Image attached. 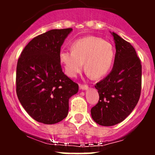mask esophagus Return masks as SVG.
<instances>
[{"mask_svg": "<svg viewBox=\"0 0 155 155\" xmlns=\"http://www.w3.org/2000/svg\"><path fill=\"white\" fill-rule=\"evenodd\" d=\"M79 89L81 90H87L89 89V87L86 84H80L79 85Z\"/></svg>", "mask_w": 155, "mask_h": 155, "instance_id": "esophagus-1", "label": "esophagus"}]
</instances>
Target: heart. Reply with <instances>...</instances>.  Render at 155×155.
Wrapping results in <instances>:
<instances>
[{
	"instance_id": "heart-1",
	"label": "heart",
	"mask_w": 155,
	"mask_h": 155,
	"mask_svg": "<svg viewBox=\"0 0 155 155\" xmlns=\"http://www.w3.org/2000/svg\"><path fill=\"white\" fill-rule=\"evenodd\" d=\"M114 48L110 42L96 36L78 39L71 45V51L60 53L68 76L75 77L84 67L89 76L101 78L108 74L114 60Z\"/></svg>"
}]
</instances>
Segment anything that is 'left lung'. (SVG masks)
I'll list each match as a JSON object with an SVG mask.
<instances>
[{"mask_svg": "<svg viewBox=\"0 0 155 155\" xmlns=\"http://www.w3.org/2000/svg\"><path fill=\"white\" fill-rule=\"evenodd\" d=\"M116 47L110 74L97 82L98 103L91 108L96 123L113 126L122 122L136 107L141 91V64L135 49L112 32Z\"/></svg>", "mask_w": 155, "mask_h": 155, "instance_id": "obj_1", "label": "left lung"}]
</instances>
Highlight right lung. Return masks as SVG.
Segmentation results:
<instances>
[{
	"label": "right lung",
	"mask_w": 155,
	"mask_h": 155,
	"mask_svg": "<svg viewBox=\"0 0 155 155\" xmlns=\"http://www.w3.org/2000/svg\"><path fill=\"white\" fill-rule=\"evenodd\" d=\"M72 28L54 29L35 37L21 53L17 65V95L35 121L58 123L68 113V101L79 85L64 74L60 48Z\"/></svg>",
	"instance_id": "obj_1"
}]
</instances>
